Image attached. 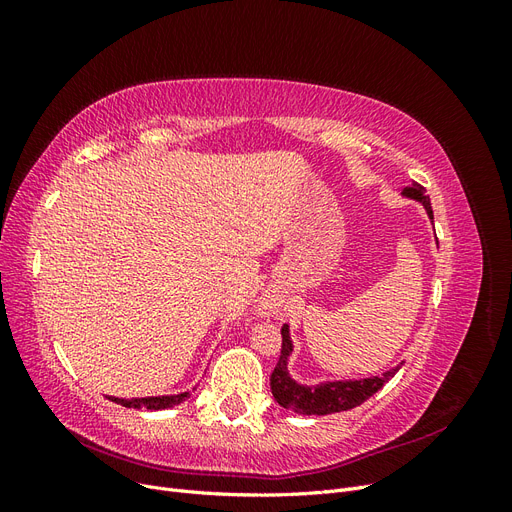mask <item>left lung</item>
Here are the masks:
<instances>
[{"instance_id": "8db88e82", "label": "left lung", "mask_w": 512, "mask_h": 512, "mask_svg": "<svg viewBox=\"0 0 512 512\" xmlns=\"http://www.w3.org/2000/svg\"><path fill=\"white\" fill-rule=\"evenodd\" d=\"M404 194L414 200H421L423 207L429 213V218L433 220L429 196L425 194V188L421 183L414 181L410 188L404 190ZM290 352H292V342L288 335V327H282V352H280V361H277L273 374H271V393L282 408L299 412V414L322 416V414H331V412L352 410L356 406H361L363 401H367L374 393H378L382 386L399 371V365H397L395 369L386 371L382 378L376 376V378H365V380L327 382L320 386H301L288 376L286 363H288Z\"/></svg>"}]
</instances>
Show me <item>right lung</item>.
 Here are the masks:
<instances>
[{"label":"right lung","mask_w":512,"mask_h":512,"mask_svg":"<svg viewBox=\"0 0 512 512\" xmlns=\"http://www.w3.org/2000/svg\"><path fill=\"white\" fill-rule=\"evenodd\" d=\"M192 393H181V395H168V397H145V399H119V397H108L111 401H117V404L123 406H134V408H147V410H164V408H173L181 401L188 399Z\"/></svg>","instance_id":"right-lung-1"}]
</instances>
